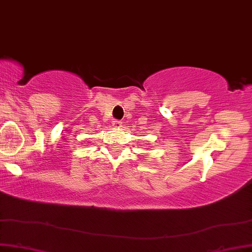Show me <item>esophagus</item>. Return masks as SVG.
<instances>
[{
	"label": "esophagus",
	"mask_w": 252,
	"mask_h": 252,
	"mask_svg": "<svg viewBox=\"0 0 252 252\" xmlns=\"http://www.w3.org/2000/svg\"><path fill=\"white\" fill-rule=\"evenodd\" d=\"M112 126H115L116 128H120V127H123V123L119 122V120H115V122L112 123Z\"/></svg>",
	"instance_id": "34e87169"
}]
</instances>
